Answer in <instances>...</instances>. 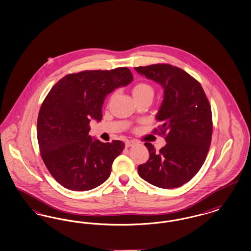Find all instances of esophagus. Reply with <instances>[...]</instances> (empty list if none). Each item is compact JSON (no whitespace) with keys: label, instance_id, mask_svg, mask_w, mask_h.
<instances>
[{"label":"esophagus","instance_id":"1","mask_svg":"<svg viewBox=\"0 0 251 251\" xmlns=\"http://www.w3.org/2000/svg\"><path fill=\"white\" fill-rule=\"evenodd\" d=\"M134 145H135L134 141H126V143H125V147L126 148H130V147H132Z\"/></svg>","mask_w":251,"mask_h":251}]
</instances>
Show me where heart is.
<instances>
[{"instance_id": "heart-1", "label": "heart", "mask_w": 251, "mask_h": 251, "mask_svg": "<svg viewBox=\"0 0 251 251\" xmlns=\"http://www.w3.org/2000/svg\"><path fill=\"white\" fill-rule=\"evenodd\" d=\"M133 98H142V97H153L154 89L153 87L145 82L136 84L132 89Z\"/></svg>"}]
</instances>
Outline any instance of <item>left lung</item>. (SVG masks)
I'll return each instance as SVG.
<instances>
[{
    "label": "left lung",
    "instance_id": "obj_1",
    "mask_svg": "<svg viewBox=\"0 0 251 251\" xmlns=\"http://www.w3.org/2000/svg\"><path fill=\"white\" fill-rule=\"evenodd\" d=\"M134 70L163 89L156 115L161 126L155 130L166 141L159 151L145 143L150 159L138 166V174L153 186L178 188L191 180L205 161L213 128L209 101L200 83L178 67L153 64Z\"/></svg>",
    "mask_w": 251,
    "mask_h": 251
}]
</instances>
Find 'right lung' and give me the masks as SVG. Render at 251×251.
Instances as JSON below:
<instances>
[{
	"label": "right lung",
	"instance_id": "right-lung-1",
	"mask_svg": "<svg viewBox=\"0 0 251 251\" xmlns=\"http://www.w3.org/2000/svg\"><path fill=\"white\" fill-rule=\"evenodd\" d=\"M132 80L126 67L83 71L65 75L49 92L38 115L37 139L47 168L64 188L90 191L109 177L125 145L92 138L89 124L101 120L106 96Z\"/></svg>",
	"mask_w": 251,
	"mask_h": 251
}]
</instances>
